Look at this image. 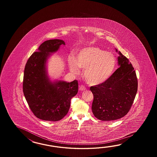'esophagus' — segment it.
<instances>
[{
  "instance_id": "1",
  "label": "esophagus",
  "mask_w": 157,
  "mask_h": 157,
  "mask_svg": "<svg viewBox=\"0 0 157 157\" xmlns=\"http://www.w3.org/2000/svg\"><path fill=\"white\" fill-rule=\"evenodd\" d=\"M86 89V87L84 85H80V87H79V90L80 91H84V90H85Z\"/></svg>"
}]
</instances>
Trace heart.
Here are the masks:
<instances>
[{
  "mask_svg": "<svg viewBox=\"0 0 157 157\" xmlns=\"http://www.w3.org/2000/svg\"><path fill=\"white\" fill-rule=\"evenodd\" d=\"M68 60L72 72L77 73L78 67L85 70L83 77L91 85L105 82L112 75L116 65V58L113 54L95 46L82 49L75 59L71 57Z\"/></svg>",
  "mask_w": 157,
  "mask_h": 157,
  "instance_id": "obj_1",
  "label": "heart"
}]
</instances>
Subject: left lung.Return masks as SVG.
Masks as SVG:
<instances>
[{"instance_id": "1", "label": "left lung", "mask_w": 157, "mask_h": 157, "mask_svg": "<svg viewBox=\"0 0 157 157\" xmlns=\"http://www.w3.org/2000/svg\"><path fill=\"white\" fill-rule=\"evenodd\" d=\"M119 54L118 63L120 67L105 82L90 87L94 95L93 113L101 121L116 120L124 117L136 95V72L130 60L120 52Z\"/></svg>"}]
</instances>
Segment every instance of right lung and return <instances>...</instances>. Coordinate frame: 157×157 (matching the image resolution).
I'll list each match as a JSON object with an SVG mask.
<instances>
[{"label":"right lung","instance_id":"1","mask_svg":"<svg viewBox=\"0 0 157 157\" xmlns=\"http://www.w3.org/2000/svg\"><path fill=\"white\" fill-rule=\"evenodd\" d=\"M59 39L47 40L41 44L27 61L24 70L23 91L33 114L47 121H58L63 118L70 107L71 99L78 91V81L52 83L47 78L45 64L50 53L64 45Z\"/></svg>","mask_w":157,"mask_h":157}]
</instances>
